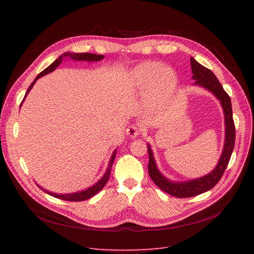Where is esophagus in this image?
I'll use <instances>...</instances> for the list:
<instances>
[{
  "mask_svg": "<svg viewBox=\"0 0 254 254\" xmlns=\"http://www.w3.org/2000/svg\"><path fill=\"white\" fill-rule=\"evenodd\" d=\"M140 132H141V128L137 125H131L126 129V134L128 136H131V137L137 136L140 134Z\"/></svg>",
  "mask_w": 254,
  "mask_h": 254,
  "instance_id": "esophagus-1",
  "label": "esophagus"
}]
</instances>
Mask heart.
<instances>
[{"mask_svg": "<svg viewBox=\"0 0 254 254\" xmlns=\"http://www.w3.org/2000/svg\"><path fill=\"white\" fill-rule=\"evenodd\" d=\"M131 82L141 91L153 88L159 96L170 95L175 89L176 76L170 68H161L156 63H145L136 66L131 73Z\"/></svg>", "mask_w": 254, "mask_h": 254, "instance_id": "obj_1", "label": "heart"}]
</instances>
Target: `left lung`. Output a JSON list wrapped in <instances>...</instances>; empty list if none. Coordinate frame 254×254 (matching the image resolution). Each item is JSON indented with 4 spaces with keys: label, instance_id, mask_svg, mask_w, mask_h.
Here are the masks:
<instances>
[{
    "label": "left lung",
    "instance_id": "1",
    "mask_svg": "<svg viewBox=\"0 0 254 254\" xmlns=\"http://www.w3.org/2000/svg\"><path fill=\"white\" fill-rule=\"evenodd\" d=\"M190 65L191 73H193V79L195 80L194 84H197V86H200L205 88L206 90H209L220 102V105L225 114L226 135L224 149H222V153L216 167H215L210 174L200 177V178L184 182H173L165 178V177L159 172L155 158H153V152L150 148V145H147L149 156L148 174L151 180L156 183V186H158V188L165 191V193L178 198L194 197L199 194L204 193V191H207L216 186L228 166L230 158H231L232 151L234 149L235 143V126L230 96L227 94V92L222 88L219 80L211 70L197 63L193 57L190 58Z\"/></svg>",
    "mask_w": 254,
    "mask_h": 254
}]
</instances>
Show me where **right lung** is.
<instances>
[{
  "label": "right lung",
  "instance_id": "obj_1",
  "mask_svg": "<svg viewBox=\"0 0 254 254\" xmlns=\"http://www.w3.org/2000/svg\"><path fill=\"white\" fill-rule=\"evenodd\" d=\"M65 59H73V60H76V61H99V60L104 59V55H96V54H91V53H70V52L63 54V55L59 56L55 61H54V63L51 65H49L47 68H45V70H43L39 75L37 76L36 79L28 87V89L26 91V94H25L24 98H23V102H24V99H25L26 95L28 94V92L30 91V89L34 87V84L37 81V79H39L40 77H42V76L53 72ZM22 103H21V105H22ZM115 155H117V149L113 151L112 157H111V159L109 161L108 167H107V171H106L105 175L102 177V179L99 180L98 182H96L94 186H92V187H90V188H88L86 190H83L76 191V193H71V194H56V193H52V191H49V190H45L44 189H42L41 187L38 186V184H37V186L39 187L41 190H43L45 193H48L49 195L55 197V198L63 199V200H67V201H83V200H87V199L93 197L95 194H97L98 191L101 190L106 186V183L108 182L109 177H110V173H111L112 164H113V161L115 159Z\"/></svg>",
  "mask_w": 254,
  "mask_h": 254
}]
</instances>
